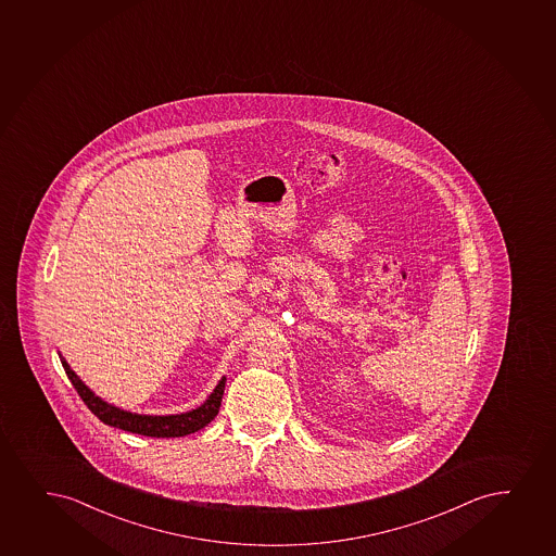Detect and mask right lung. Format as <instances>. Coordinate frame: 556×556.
<instances>
[{"mask_svg": "<svg viewBox=\"0 0 556 556\" xmlns=\"http://www.w3.org/2000/svg\"><path fill=\"white\" fill-rule=\"evenodd\" d=\"M62 366L65 374L70 378L73 387L77 389L78 396L83 399L88 409L96 417H99L105 425L116 427V429L127 430L134 434H142V437L152 438H180L191 432L204 429L208 422L218 415L219 406H222V396H224L225 378L219 380L216 389L212 391L211 396L199 406V408L178 415H139L126 412V409L116 408L113 404H106L99 396L88 389L78 378L77 374L71 370L62 355H60Z\"/></svg>", "mask_w": 556, "mask_h": 556, "instance_id": "add662e5", "label": "right lung"}]
</instances>
